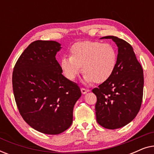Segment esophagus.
<instances>
[{
  "label": "esophagus",
  "mask_w": 154,
  "mask_h": 154,
  "mask_svg": "<svg viewBox=\"0 0 154 154\" xmlns=\"http://www.w3.org/2000/svg\"><path fill=\"white\" fill-rule=\"evenodd\" d=\"M81 90L82 94H86V93H87V92H88V90H86V89H85V88H81Z\"/></svg>",
  "instance_id": "34e87169"
}]
</instances>
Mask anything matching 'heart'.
I'll list each match as a JSON object with an SVG mask.
<instances>
[{"instance_id": "heart-1", "label": "heart", "mask_w": 154, "mask_h": 154, "mask_svg": "<svg viewBox=\"0 0 154 154\" xmlns=\"http://www.w3.org/2000/svg\"><path fill=\"white\" fill-rule=\"evenodd\" d=\"M69 53L70 57H63L60 64L63 74L70 81L76 79L82 66L84 83H102L112 76L116 68L117 53L110 44L79 42L71 46Z\"/></svg>"}]
</instances>
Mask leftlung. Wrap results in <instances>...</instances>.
Masks as SVG:
<instances>
[{"label": "left lung", "instance_id": "obj_1", "mask_svg": "<svg viewBox=\"0 0 154 154\" xmlns=\"http://www.w3.org/2000/svg\"><path fill=\"white\" fill-rule=\"evenodd\" d=\"M118 47L117 64L108 81L92 90L97 96V121L106 129L114 130L130 123L140 111L142 102L144 75L133 48L128 42L108 35Z\"/></svg>", "mask_w": 154, "mask_h": 154}]
</instances>
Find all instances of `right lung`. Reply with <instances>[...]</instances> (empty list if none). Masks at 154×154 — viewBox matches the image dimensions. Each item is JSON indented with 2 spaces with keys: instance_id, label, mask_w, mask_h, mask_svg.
<instances>
[{
  "instance_id": "add662e5",
  "label": "right lung",
  "mask_w": 154,
  "mask_h": 154,
  "mask_svg": "<svg viewBox=\"0 0 154 154\" xmlns=\"http://www.w3.org/2000/svg\"><path fill=\"white\" fill-rule=\"evenodd\" d=\"M61 44L53 41L31 43L18 59L12 73L17 106L26 123L48 134H58L70 127L73 110L81 92L62 75L57 61Z\"/></svg>"
}]
</instances>
